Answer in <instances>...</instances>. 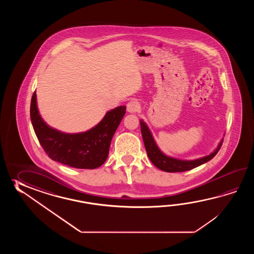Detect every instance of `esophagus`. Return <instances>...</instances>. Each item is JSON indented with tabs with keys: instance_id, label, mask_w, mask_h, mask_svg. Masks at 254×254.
<instances>
[{
	"instance_id": "obj_1",
	"label": "esophagus",
	"mask_w": 254,
	"mask_h": 254,
	"mask_svg": "<svg viewBox=\"0 0 254 254\" xmlns=\"http://www.w3.org/2000/svg\"><path fill=\"white\" fill-rule=\"evenodd\" d=\"M139 109H140V104L136 101H130L127 104V111L129 113H136L139 111Z\"/></svg>"
}]
</instances>
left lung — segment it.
Segmentation results:
<instances>
[{
	"instance_id": "obj_1",
	"label": "left lung",
	"mask_w": 254,
	"mask_h": 254,
	"mask_svg": "<svg viewBox=\"0 0 254 254\" xmlns=\"http://www.w3.org/2000/svg\"><path fill=\"white\" fill-rule=\"evenodd\" d=\"M140 131H141L142 139H143V142H144V146H145L146 151H147L149 159L157 168H159L160 170L164 171V172H167V173L186 172V171H190L193 168L198 167L205 162H209L213 157L215 156L217 152L221 149L222 141H223L221 140L215 151L211 152V154H209L207 156L202 157V158L193 160V161H183V160L174 159V158L166 156L165 154H163L162 151H160V149L158 148V146L156 145L155 141L152 138L150 129L147 127V125L142 120H140Z\"/></svg>"
}]
</instances>
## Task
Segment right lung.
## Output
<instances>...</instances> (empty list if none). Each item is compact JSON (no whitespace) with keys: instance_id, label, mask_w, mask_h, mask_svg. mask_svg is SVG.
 <instances>
[{"instance_id":"right-lung-1","label":"right lung","mask_w":254,"mask_h":254,"mask_svg":"<svg viewBox=\"0 0 254 254\" xmlns=\"http://www.w3.org/2000/svg\"><path fill=\"white\" fill-rule=\"evenodd\" d=\"M125 113V106L116 107L92 129L68 134L49 127L43 122L37 108L36 92H33L30 109L34 132L46 154L55 162L77 169H95L103 165Z\"/></svg>"}]
</instances>
